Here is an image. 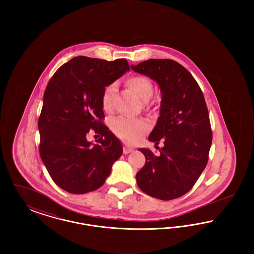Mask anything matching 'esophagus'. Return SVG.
<instances>
[{"label": "esophagus", "mask_w": 254, "mask_h": 254, "mask_svg": "<svg viewBox=\"0 0 254 254\" xmlns=\"http://www.w3.org/2000/svg\"><path fill=\"white\" fill-rule=\"evenodd\" d=\"M133 148L128 147V146H124V154H128L130 152H132Z\"/></svg>", "instance_id": "obj_1"}]
</instances>
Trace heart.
<instances>
[{
  "label": "heart",
  "instance_id": "1",
  "mask_svg": "<svg viewBox=\"0 0 254 254\" xmlns=\"http://www.w3.org/2000/svg\"><path fill=\"white\" fill-rule=\"evenodd\" d=\"M127 85H128L138 97L147 101L153 93V85L151 81L142 75H135L127 79ZM116 90V84L111 83L105 86L102 96V108L109 111L112 107V99ZM111 128L114 134L127 143L134 144L142 139L148 130V125L143 120L130 119L127 117H118L111 123Z\"/></svg>",
  "mask_w": 254,
  "mask_h": 254
}]
</instances>
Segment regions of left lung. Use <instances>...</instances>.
Instances as JSON below:
<instances>
[{
	"instance_id": "obj_1",
	"label": "left lung",
	"mask_w": 254,
	"mask_h": 254,
	"mask_svg": "<svg viewBox=\"0 0 254 254\" xmlns=\"http://www.w3.org/2000/svg\"><path fill=\"white\" fill-rule=\"evenodd\" d=\"M130 66L155 81L162 95L160 116L148 140L155 146L162 141L164 146L157 155L139 149L145 164L136 174L137 185L160 200L179 198L191 190L208 160L212 133L203 92L175 61L149 59Z\"/></svg>"
}]
</instances>
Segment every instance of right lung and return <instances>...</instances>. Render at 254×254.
Here are the masks:
<instances>
[{
    "label": "right lung",
    "instance_id": "right-lung-1",
    "mask_svg": "<svg viewBox=\"0 0 254 254\" xmlns=\"http://www.w3.org/2000/svg\"><path fill=\"white\" fill-rule=\"evenodd\" d=\"M129 71L126 59L75 57L54 73L46 88L38 121L40 155L54 183L64 190L84 194L104 185L121 157L119 139L102 123L106 85ZM91 129L101 134L88 142Z\"/></svg>",
    "mask_w": 254,
    "mask_h": 254
}]
</instances>
